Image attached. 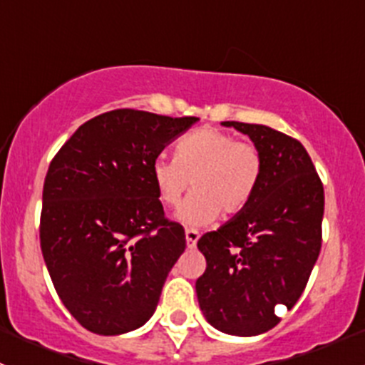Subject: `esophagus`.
I'll return each mask as SVG.
<instances>
[{
  "instance_id": "obj_1",
  "label": "esophagus",
  "mask_w": 365,
  "mask_h": 365,
  "mask_svg": "<svg viewBox=\"0 0 365 365\" xmlns=\"http://www.w3.org/2000/svg\"><path fill=\"white\" fill-rule=\"evenodd\" d=\"M197 240H200V231L197 230H185V242H187V247L194 249L196 247Z\"/></svg>"
}]
</instances>
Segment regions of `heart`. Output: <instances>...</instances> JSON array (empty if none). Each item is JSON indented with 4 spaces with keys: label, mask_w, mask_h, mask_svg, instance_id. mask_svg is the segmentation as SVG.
<instances>
[{
    "label": "heart",
    "mask_w": 365,
    "mask_h": 365,
    "mask_svg": "<svg viewBox=\"0 0 365 365\" xmlns=\"http://www.w3.org/2000/svg\"><path fill=\"white\" fill-rule=\"evenodd\" d=\"M263 160L251 143L217 128H200L180 138L175 159L152 162L157 197L173 208L190 187L194 192L180 206L176 219L185 226H208L224 213H238L252 201L259 185Z\"/></svg>",
    "instance_id": "obj_1"
}]
</instances>
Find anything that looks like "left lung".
<instances>
[{
  "mask_svg": "<svg viewBox=\"0 0 365 365\" xmlns=\"http://www.w3.org/2000/svg\"><path fill=\"white\" fill-rule=\"evenodd\" d=\"M249 135L263 173L252 201L197 249L206 270L196 293L206 322L230 336L274 329L279 307L292 309L322 249L323 185L300 141L267 125L222 121Z\"/></svg>",
  "mask_w": 365,
  "mask_h": 365,
  "instance_id": "1",
  "label": "left lung"
}]
</instances>
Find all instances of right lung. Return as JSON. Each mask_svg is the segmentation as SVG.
<instances>
[{
    "mask_svg": "<svg viewBox=\"0 0 365 365\" xmlns=\"http://www.w3.org/2000/svg\"><path fill=\"white\" fill-rule=\"evenodd\" d=\"M197 120L116 109L81 125L51 162L40 247L58 297L90 332L127 334L155 312L185 231L164 217L152 162Z\"/></svg>",
    "mask_w": 365,
    "mask_h": 365,
    "instance_id": "1",
    "label": "right lung"
}]
</instances>
